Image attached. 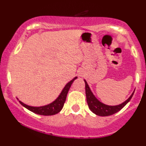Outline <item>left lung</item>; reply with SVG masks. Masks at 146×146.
I'll list each match as a JSON object with an SVG mask.
<instances>
[{"mask_svg":"<svg viewBox=\"0 0 146 146\" xmlns=\"http://www.w3.org/2000/svg\"><path fill=\"white\" fill-rule=\"evenodd\" d=\"M84 81H85V95H86V100L88 104V107H89L90 110L94 114L98 116H101V117H107V116L112 115V114L118 112L119 111H120L131 100V99L133 97V93H134V91H133V92L129 97V98H128L126 101L123 102L121 104H119V105H107V104H104L103 103H102L101 102H100L95 98V96L93 95L92 91H91L89 85H88V82H86L85 80H84Z\"/></svg>","mask_w":146,"mask_h":146,"instance_id":"left-lung-1","label":"left lung"}]
</instances>
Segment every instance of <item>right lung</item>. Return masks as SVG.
I'll return each instance as SVG.
<instances>
[{"label": "right lung", "mask_w": 146, "mask_h": 146, "mask_svg": "<svg viewBox=\"0 0 146 146\" xmlns=\"http://www.w3.org/2000/svg\"><path fill=\"white\" fill-rule=\"evenodd\" d=\"M76 78H77V77L74 78L73 80L68 82L66 85V86L64 87V89H63L62 92H61L59 96L57 98V99L55 101H54L52 103H51V104H47V105L45 106H42V107H31V106L27 105V104H24V103L22 102L21 101H19V102H20L23 107L27 108V110H29V111L35 113V114L44 116L54 115V114L58 113L61 110H62L63 107H64V105L65 102H66L68 92L72 83H73V81H74Z\"/></svg>", "instance_id": "right-lung-1"}]
</instances>
